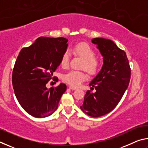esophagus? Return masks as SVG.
<instances>
[{"mask_svg": "<svg viewBox=\"0 0 148 148\" xmlns=\"http://www.w3.org/2000/svg\"><path fill=\"white\" fill-rule=\"evenodd\" d=\"M69 88L70 89H72V90H75V89H77L76 87H72V86H69Z\"/></svg>", "mask_w": 148, "mask_h": 148, "instance_id": "34e87169", "label": "esophagus"}]
</instances>
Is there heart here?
I'll return each mask as SVG.
<instances>
[{"mask_svg":"<svg viewBox=\"0 0 148 148\" xmlns=\"http://www.w3.org/2000/svg\"><path fill=\"white\" fill-rule=\"evenodd\" d=\"M74 53L79 57L83 62L81 68L85 69L91 75L95 76L98 73L101 64L97 60L96 53L92 47L86 43H79L76 45L72 49ZM69 54L67 51L64 52L61 59V65L63 68H66L69 64ZM87 76L84 71H70L63 74L62 79L65 83L69 84L72 87H77L87 79Z\"/></svg>","mask_w":148,"mask_h":148,"instance_id":"obj_1","label":"heart"}]
</instances>
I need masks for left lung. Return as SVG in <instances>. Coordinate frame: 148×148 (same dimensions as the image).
Listing matches in <instances>:
<instances>
[{
    "mask_svg": "<svg viewBox=\"0 0 148 148\" xmlns=\"http://www.w3.org/2000/svg\"><path fill=\"white\" fill-rule=\"evenodd\" d=\"M103 57L101 71L89 84L96 91H87L80 108L84 113L98 117L113 110L129 86L131 68L125 52L113 41L102 38L92 39Z\"/></svg>",
    "mask_w": 148,
    "mask_h": 148,
    "instance_id": "1",
    "label": "left lung"
}]
</instances>
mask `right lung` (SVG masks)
I'll return each instance as SVG.
<instances>
[{"label":"right lung","mask_w":148,"mask_h":148,"mask_svg":"<svg viewBox=\"0 0 148 148\" xmlns=\"http://www.w3.org/2000/svg\"><path fill=\"white\" fill-rule=\"evenodd\" d=\"M68 39L39 37L20 51L12 72L15 95L31 116L42 118L54 113L66 86L46 87L68 47Z\"/></svg>","instance_id":"add662e5"}]
</instances>
